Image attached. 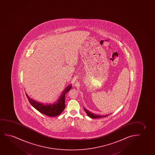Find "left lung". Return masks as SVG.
I'll return each instance as SVG.
<instances>
[{"mask_svg":"<svg viewBox=\"0 0 155 155\" xmlns=\"http://www.w3.org/2000/svg\"><path fill=\"white\" fill-rule=\"evenodd\" d=\"M84 110H85L86 113H87V114L88 115V116L90 117H91V118H93V119H97V118L103 117H107V116L109 115V114L105 115H104V116L97 115L94 114H93V113H92L91 112H89V110H86V108H84Z\"/></svg>","mask_w":155,"mask_h":155,"instance_id":"1","label":"left lung"}]
</instances>
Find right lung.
<instances>
[{"mask_svg": "<svg viewBox=\"0 0 155 155\" xmlns=\"http://www.w3.org/2000/svg\"><path fill=\"white\" fill-rule=\"evenodd\" d=\"M72 86L69 85L64 89L60 97L59 100L55 102L54 104H42L40 102H36V101L32 100L26 94L30 104L34 107L36 110L40 112L45 115L48 117H56L61 114L62 112L65 108V96L66 94L70 91Z\"/></svg>", "mask_w": 155, "mask_h": 155, "instance_id": "1", "label": "right lung"}]
</instances>
